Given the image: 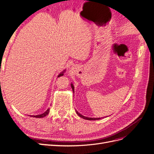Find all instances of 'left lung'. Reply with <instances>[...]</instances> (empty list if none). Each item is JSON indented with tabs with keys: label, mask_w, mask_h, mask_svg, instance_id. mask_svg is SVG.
Listing matches in <instances>:
<instances>
[{
	"label": "left lung",
	"mask_w": 154,
	"mask_h": 154,
	"mask_svg": "<svg viewBox=\"0 0 154 154\" xmlns=\"http://www.w3.org/2000/svg\"><path fill=\"white\" fill-rule=\"evenodd\" d=\"M71 87H72V91H73V92H74V86H73V85L72 84H71ZM76 113H77V114L80 116V117H81V118H83V119H87V120H97V119H100L101 118H87V117H85V116H82V114H80V113L78 112H77L76 111Z\"/></svg>",
	"instance_id": "8db88e82"
}]
</instances>
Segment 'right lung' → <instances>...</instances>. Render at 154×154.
Returning a JSON list of instances; mask_svg holds the SVG:
<instances>
[{
    "instance_id": "right-lung-1",
    "label": "right lung",
    "mask_w": 154,
    "mask_h": 154,
    "mask_svg": "<svg viewBox=\"0 0 154 154\" xmlns=\"http://www.w3.org/2000/svg\"><path fill=\"white\" fill-rule=\"evenodd\" d=\"M63 72H64V71L63 72H62V73H60L59 75L58 76V77H60V76H63ZM49 109H48L47 110H46L44 113H43V114H40V115H36V116H32V117H35V118H44V117H45V116H47L48 114H49Z\"/></svg>"
}]
</instances>
